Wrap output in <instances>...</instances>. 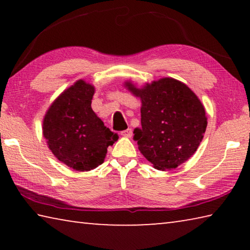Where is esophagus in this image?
I'll list each match as a JSON object with an SVG mask.
<instances>
[{
  "instance_id": "1",
  "label": "esophagus",
  "mask_w": 250,
  "mask_h": 250,
  "mask_svg": "<svg viewBox=\"0 0 250 250\" xmlns=\"http://www.w3.org/2000/svg\"><path fill=\"white\" fill-rule=\"evenodd\" d=\"M122 137H125V138H131L132 137V130L131 129H126V130H124V131H121V133H120Z\"/></svg>"
}]
</instances>
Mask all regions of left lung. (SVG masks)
<instances>
[{"instance_id": "8db88e82", "label": "left lung", "mask_w": 250, "mask_h": 250, "mask_svg": "<svg viewBox=\"0 0 250 250\" xmlns=\"http://www.w3.org/2000/svg\"><path fill=\"white\" fill-rule=\"evenodd\" d=\"M124 86L141 100V128L133 138L143 156L161 171L191 158L207 126L205 108L194 91L171 77L142 87L126 80Z\"/></svg>"}]
</instances>
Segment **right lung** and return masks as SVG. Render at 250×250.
I'll return each mask as SVG.
<instances>
[{
	"instance_id": "add662e5",
	"label": "right lung",
	"mask_w": 250,
	"mask_h": 250,
	"mask_svg": "<svg viewBox=\"0 0 250 250\" xmlns=\"http://www.w3.org/2000/svg\"><path fill=\"white\" fill-rule=\"evenodd\" d=\"M94 94L95 87L79 79L53 101L43 119L48 149L58 161L79 172L103 164L107 147L118 140V134L92 110Z\"/></svg>"
}]
</instances>
